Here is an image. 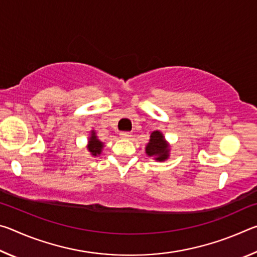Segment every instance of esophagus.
Masks as SVG:
<instances>
[{"mask_svg":"<svg viewBox=\"0 0 257 257\" xmlns=\"http://www.w3.org/2000/svg\"><path fill=\"white\" fill-rule=\"evenodd\" d=\"M120 137L123 138V139H128V138L132 137V134L128 133V132H121L120 133Z\"/></svg>","mask_w":257,"mask_h":257,"instance_id":"1","label":"esophagus"}]
</instances>
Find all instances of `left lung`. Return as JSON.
<instances>
[{"label":"left lung","instance_id":"8db88e82","mask_svg":"<svg viewBox=\"0 0 257 257\" xmlns=\"http://www.w3.org/2000/svg\"><path fill=\"white\" fill-rule=\"evenodd\" d=\"M168 147L169 146L164 141L163 135L160 132H154L152 133L150 143L146 146V153L149 156H154L155 160L164 161L169 156Z\"/></svg>","mask_w":257,"mask_h":257}]
</instances>
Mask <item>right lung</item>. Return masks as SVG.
Here are the masks:
<instances>
[{"instance_id": "right-lung-1", "label": "right lung", "mask_w": 257, "mask_h": 257, "mask_svg": "<svg viewBox=\"0 0 257 257\" xmlns=\"http://www.w3.org/2000/svg\"><path fill=\"white\" fill-rule=\"evenodd\" d=\"M102 149H103L102 142H99L97 139V136H95V133L92 132V137H90V139H89V145H88L89 152L94 156H96L98 154H101Z\"/></svg>"}]
</instances>
